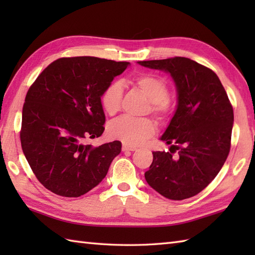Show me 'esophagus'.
Segmentation results:
<instances>
[{
  "mask_svg": "<svg viewBox=\"0 0 255 255\" xmlns=\"http://www.w3.org/2000/svg\"><path fill=\"white\" fill-rule=\"evenodd\" d=\"M137 148L132 147V145H128V144H123V151H136Z\"/></svg>",
  "mask_w": 255,
  "mask_h": 255,
  "instance_id": "obj_1",
  "label": "esophagus"
}]
</instances>
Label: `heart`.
I'll return each instance as SVG.
<instances>
[{
	"label": "heart",
	"mask_w": 255,
	"mask_h": 255,
	"mask_svg": "<svg viewBox=\"0 0 255 255\" xmlns=\"http://www.w3.org/2000/svg\"><path fill=\"white\" fill-rule=\"evenodd\" d=\"M132 83L151 101V110L154 114L162 118L169 115L171 104L166 99L169 89L163 80L153 74H141L134 78ZM122 99L123 88L121 83L113 82L107 85L101 95L103 110L108 115H115L121 111ZM108 132L113 138L122 140L124 143L138 145L153 136L155 123L149 118L123 116L110 124Z\"/></svg>",
	"instance_id": "heart-1"
}]
</instances>
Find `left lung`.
<instances>
[{
    "mask_svg": "<svg viewBox=\"0 0 255 255\" xmlns=\"http://www.w3.org/2000/svg\"><path fill=\"white\" fill-rule=\"evenodd\" d=\"M138 63L169 73L177 96L174 115L160 137L170 152H152L145 181L169 199L193 197L217 176L229 154L234 110L228 95L213 70L188 58Z\"/></svg>",
    "mask_w": 255,
    "mask_h": 255,
    "instance_id": "obj_1",
    "label": "left lung"
}]
</instances>
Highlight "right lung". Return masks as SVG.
I'll use <instances>...</instances> for the list:
<instances>
[{
	"instance_id": "add662e5",
	"label": "right lung",
	"mask_w": 255,
	"mask_h": 255,
	"mask_svg": "<svg viewBox=\"0 0 255 255\" xmlns=\"http://www.w3.org/2000/svg\"><path fill=\"white\" fill-rule=\"evenodd\" d=\"M130 63L96 57L60 58L27 92L20 142L42 185L63 197H79L99 185L122 151V142L99 147L86 139L102 136L105 114L101 95Z\"/></svg>"
}]
</instances>
